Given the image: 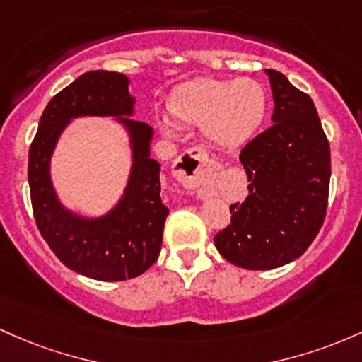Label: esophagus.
Segmentation results:
<instances>
[{
    "label": "esophagus",
    "mask_w": 362,
    "mask_h": 362,
    "mask_svg": "<svg viewBox=\"0 0 362 362\" xmlns=\"http://www.w3.org/2000/svg\"><path fill=\"white\" fill-rule=\"evenodd\" d=\"M217 173V164L202 148H189L174 162V176L185 188L197 189Z\"/></svg>",
    "instance_id": "esophagus-1"
}]
</instances>
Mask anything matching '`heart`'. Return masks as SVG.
<instances>
[{
	"instance_id": "b5f03b06",
	"label": "heart",
	"mask_w": 362,
	"mask_h": 362,
	"mask_svg": "<svg viewBox=\"0 0 362 362\" xmlns=\"http://www.w3.org/2000/svg\"><path fill=\"white\" fill-rule=\"evenodd\" d=\"M169 111L181 123L203 127L221 148L245 145L267 116V90L251 78H205L181 85L169 97Z\"/></svg>"
}]
</instances>
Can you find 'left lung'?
<instances>
[{
  "mask_svg": "<svg viewBox=\"0 0 362 362\" xmlns=\"http://www.w3.org/2000/svg\"><path fill=\"white\" fill-rule=\"evenodd\" d=\"M274 124L239 153L247 197L230 205V224L215 234L227 262L272 270L299 258L322 229L330 188V145L311 97L280 71L265 70Z\"/></svg>",
  "mask_w": 362,
  "mask_h": 362,
  "instance_id": "obj_1",
  "label": "left lung"
}]
</instances>
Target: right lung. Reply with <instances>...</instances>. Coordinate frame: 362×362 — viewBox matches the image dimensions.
<instances>
[{
    "label": "right lung",
    "instance_id": "right-lung-1",
    "mask_svg": "<svg viewBox=\"0 0 362 362\" xmlns=\"http://www.w3.org/2000/svg\"><path fill=\"white\" fill-rule=\"evenodd\" d=\"M129 80L116 71H88L49 100L28 150V186L35 224L52 253L85 277L117 282L141 275L159 258L169 209L160 200V165L150 159L152 128L135 121ZM117 115L129 128L134 169L124 200L105 218H76L59 205L49 177V159L71 117Z\"/></svg>",
    "mask_w": 362,
    "mask_h": 362
}]
</instances>
